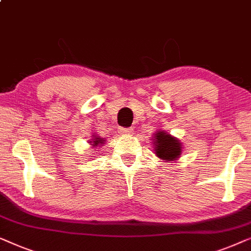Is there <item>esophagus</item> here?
I'll return each instance as SVG.
<instances>
[{
    "mask_svg": "<svg viewBox=\"0 0 251 251\" xmlns=\"http://www.w3.org/2000/svg\"><path fill=\"white\" fill-rule=\"evenodd\" d=\"M119 132H121L123 135H130V134L133 133V128L132 127H121V128H119Z\"/></svg>",
    "mask_w": 251,
    "mask_h": 251,
    "instance_id": "obj_1",
    "label": "esophagus"
}]
</instances>
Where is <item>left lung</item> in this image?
Here are the masks:
<instances>
[{
  "label": "left lung",
  "instance_id": "left-lung-1",
  "mask_svg": "<svg viewBox=\"0 0 251 251\" xmlns=\"http://www.w3.org/2000/svg\"><path fill=\"white\" fill-rule=\"evenodd\" d=\"M154 139V150L156 154L164 160H174L181 154V143L175 137L165 132L156 133Z\"/></svg>",
  "mask_w": 251,
  "mask_h": 251
}]
</instances>
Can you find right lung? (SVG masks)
Segmentation results:
<instances>
[{
	"instance_id": "1",
	"label": "right lung",
	"mask_w": 251,
	"mask_h": 251,
	"mask_svg": "<svg viewBox=\"0 0 251 251\" xmlns=\"http://www.w3.org/2000/svg\"><path fill=\"white\" fill-rule=\"evenodd\" d=\"M103 142H104V140L103 139H100V137H94V140L92 141V146H98V144H103Z\"/></svg>"
}]
</instances>
